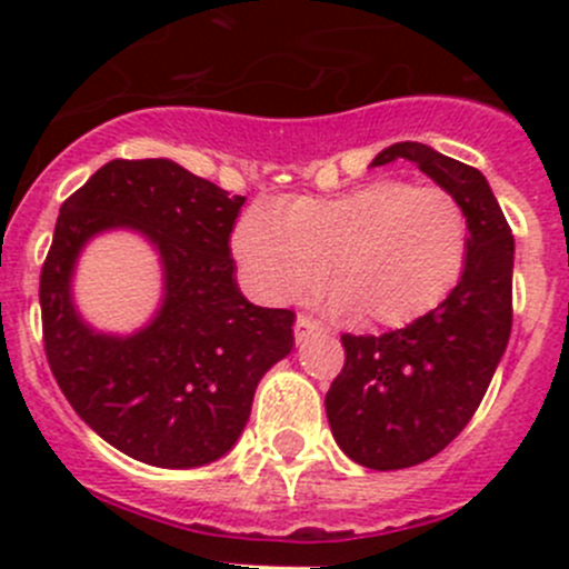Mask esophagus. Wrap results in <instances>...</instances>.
Here are the masks:
<instances>
[{"label": "esophagus", "instance_id": "obj_1", "mask_svg": "<svg viewBox=\"0 0 569 569\" xmlns=\"http://www.w3.org/2000/svg\"><path fill=\"white\" fill-rule=\"evenodd\" d=\"M319 332V321H313L311 317H297L295 321V338L297 341H306L308 336Z\"/></svg>", "mask_w": 569, "mask_h": 569}]
</instances>
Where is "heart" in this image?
<instances>
[{
  "label": "heart",
  "mask_w": 569,
  "mask_h": 569,
  "mask_svg": "<svg viewBox=\"0 0 569 569\" xmlns=\"http://www.w3.org/2000/svg\"><path fill=\"white\" fill-rule=\"evenodd\" d=\"M233 252L263 300H297L325 280L332 261V313L407 327L462 278L468 214L443 187L375 178L327 198L248 211L233 228Z\"/></svg>",
  "instance_id": "b5f03b06"
}]
</instances>
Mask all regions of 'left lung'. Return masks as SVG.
<instances>
[{"mask_svg":"<svg viewBox=\"0 0 569 569\" xmlns=\"http://www.w3.org/2000/svg\"><path fill=\"white\" fill-rule=\"evenodd\" d=\"M393 159L460 200L468 258L432 313L382 336H341L347 360L325 396L327 421L343 455L371 470L440 455L485 399L512 330L515 239L487 178L423 142H396L371 168Z\"/></svg>","mask_w":569,"mask_h":569,"instance_id":"obj_1","label":"left lung"}]
</instances>
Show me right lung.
I'll use <instances>...</instances> for the list:
<instances>
[{
	"mask_svg": "<svg viewBox=\"0 0 569 569\" xmlns=\"http://www.w3.org/2000/svg\"><path fill=\"white\" fill-rule=\"evenodd\" d=\"M242 206L170 159H112L62 203L40 272L46 358L77 416L131 460H220L261 377L295 347V313L252 306L233 278ZM114 227L146 236L166 274L158 317L131 337L93 331L70 295L78 252Z\"/></svg>",
	"mask_w": 569,
	"mask_h": 569,
	"instance_id": "obj_1",
	"label": "right lung"
}]
</instances>
